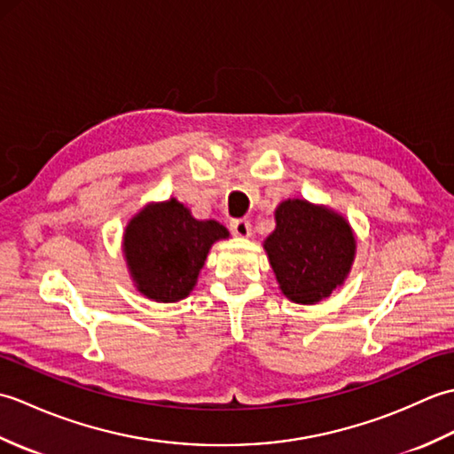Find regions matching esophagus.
Listing matches in <instances>:
<instances>
[{"label": "esophagus", "mask_w": 454, "mask_h": 454, "mask_svg": "<svg viewBox=\"0 0 454 454\" xmlns=\"http://www.w3.org/2000/svg\"><path fill=\"white\" fill-rule=\"evenodd\" d=\"M230 228H232L234 236H239V238H247L249 234H252V222H249L247 218H236L230 222Z\"/></svg>", "instance_id": "34e87169"}]
</instances>
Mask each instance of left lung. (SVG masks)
<instances>
[{"mask_svg": "<svg viewBox=\"0 0 454 454\" xmlns=\"http://www.w3.org/2000/svg\"><path fill=\"white\" fill-rule=\"evenodd\" d=\"M275 220L265 252L283 294L296 304L320 302L351 269L355 238L349 224L335 212L301 199L281 202Z\"/></svg>", "mask_w": 454, "mask_h": 454, "instance_id": "obj_1", "label": "left lung"}]
</instances>
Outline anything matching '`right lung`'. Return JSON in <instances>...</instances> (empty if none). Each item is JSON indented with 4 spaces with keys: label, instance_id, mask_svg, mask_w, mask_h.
<instances>
[{
    "label": "right lung",
    "instance_id": "add662e5",
    "mask_svg": "<svg viewBox=\"0 0 454 454\" xmlns=\"http://www.w3.org/2000/svg\"><path fill=\"white\" fill-rule=\"evenodd\" d=\"M228 238L215 220H197L171 199L148 205L124 232V255L138 291L156 302H177L197 283L210 246Z\"/></svg>",
    "mask_w": 454,
    "mask_h": 454
}]
</instances>
